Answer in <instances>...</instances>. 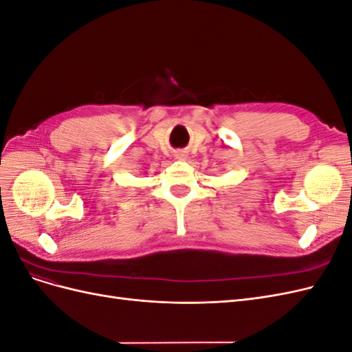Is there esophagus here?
I'll return each mask as SVG.
<instances>
[{"label":"esophagus","instance_id":"34e87169","mask_svg":"<svg viewBox=\"0 0 352 352\" xmlns=\"http://www.w3.org/2000/svg\"><path fill=\"white\" fill-rule=\"evenodd\" d=\"M175 158L179 160V162H185V160H188V154L185 151H177L175 154Z\"/></svg>","mask_w":352,"mask_h":352}]
</instances>
